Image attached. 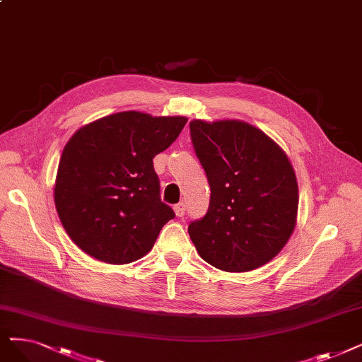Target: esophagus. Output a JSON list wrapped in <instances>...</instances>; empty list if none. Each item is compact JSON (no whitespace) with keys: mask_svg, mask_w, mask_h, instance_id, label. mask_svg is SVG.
I'll return each mask as SVG.
<instances>
[{"mask_svg":"<svg viewBox=\"0 0 362 362\" xmlns=\"http://www.w3.org/2000/svg\"><path fill=\"white\" fill-rule=\"evenodd\" d=\"M173 212H175L177 216H182L185 214V205L184 204H178L173 206Z\"/></svg>","mask_w":362,"mask_h":362,"instance_id":"esophagus-1","label":"esophagus"}]
</instances>
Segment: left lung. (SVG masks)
<instances>
[{
  "mask_svg": "<svg viewBox=\"0 0 362 362\" xmlns=\"http://www.w3.org/2000/svg\"><path fill=\"white\" fill-rule=\"evenodd\" d=\"M190 134L211 185L206 215L189 226L199 255L224 272L262 267L296 228L298 185L290 158L242 120H193Z\"/></svg>",
  "mask_w": 362,
  "mask_h": 362,
  "instance_id": "left-lung-1",
  "label": "left lung"
}]
</instances>
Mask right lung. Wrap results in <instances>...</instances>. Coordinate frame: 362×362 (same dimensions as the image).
<instances>
[{
    "mask_svg": "<svg viewBox=\"0 0 362 362\" xmlns=\"http://www.w3.org/2000/svg\"><path fill=\"white\" fill-rule=\"evenodd\" d=\"M187 117L115 112L80 127L57 166L54 205L77 247L108 264L153 248L175 214L160 200L153 158L178 138Z\"/></svg>",
    "mask_w": 362,
    "mask_h": 362,
    "instance_id": "right-lung-1",
    "label": "right lung"
}]
</instances>
